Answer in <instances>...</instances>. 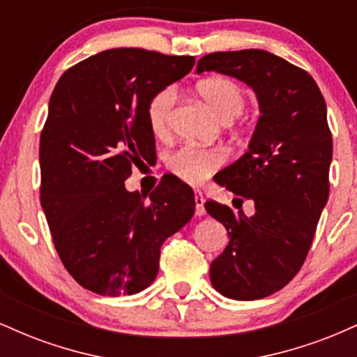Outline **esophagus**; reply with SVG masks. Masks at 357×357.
Masks as SVG:
<instances>
[{
	"mask_svg": "<svg viewBox=\"0 0 357 357\" xmlns=\"http://www.w3.org/2000/svg\"><path fill=\"white\" fill-rule=\"evenodd\" d=\"M195 203H196V216H203L204 215V198L203 192L196 190L195 191Z\"/></svg>",
	"mask_w": 357,
	"mask_h": 357,
	"instance_id": "1",
	"label": "esophagus"
}]
</instances>
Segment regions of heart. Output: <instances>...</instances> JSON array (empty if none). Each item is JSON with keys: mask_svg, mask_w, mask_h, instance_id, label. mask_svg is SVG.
I'll return each mask as SVG.
<instances>
[{"mask_svg": "<svg viewBox=\"0 0 357 357\" xmlns=\"http://www.w3.org/2000/svg\"><path fill=\"white\" fill-rule=\"evenodd\" d=\"M198 93L206 102L215 116L228 124L238 117L247 105L243 89L236 82L225 77H211L198 84ZM176 100L174 87H165L155 92L147 104V124L154 136H165L169 129L171 114ZM225 162V151L213 147L183 146L167 158V167L190 184L203 183L208 176L215 173Z\"/></svg>", "mask_w": 357, "mask_h": 357, "instance_id": "1", "label": "heart"}]
</instances>
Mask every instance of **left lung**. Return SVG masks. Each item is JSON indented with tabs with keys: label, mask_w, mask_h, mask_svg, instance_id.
<instances>
[{
	"label": "left lung",
	"mask_w": 357,
	"mask_h": 357,
	"mask_svg": "<svg viewBox=\"0 0 357 357\" xmlns=\"http://www.w3.org/2000/svg\"><path fill=\"white\" fill-rule=\"evenodd\" d=\"M196 72L235 77L258 100L248 151L215 176L220 186L252 199L255 213L235 215L216 202L204 204L230 236L211 261V285L228 298L257 301L297 275L329 198L333 136L326 100L305 70L257 48L204 55Z\"/></svg>",
	"instance_id": "obj_1"
}]
</instances>
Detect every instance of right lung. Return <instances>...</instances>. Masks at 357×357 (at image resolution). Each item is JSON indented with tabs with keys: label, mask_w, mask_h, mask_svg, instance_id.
I'll return each instance as SVG.
<instances>
[{
	"label": "right lung",
	"mask_w": 357,
	"mask_h": 357,
	"mask_svg": "<svg viewBox=\"0 0 357 357\" xmlns=\"http://www.w3.org/2000/svg\"><path fill=\"white\" fill-rule=\"evenodd\" d=\"M195 56L112 48L68 68L40 136V202L61 264L99 296L137 294L154 282L159 250L195 215V195L162 181L127 191L132 165L155 149L147 104L191 72Z\"/></svg>",
	"instance_id": "right-lung-1"
}]
</instances>
